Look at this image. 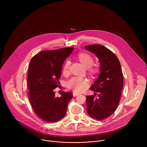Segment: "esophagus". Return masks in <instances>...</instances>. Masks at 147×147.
<instances>
[{
    "label": "esophagus",
    "instance_id": "obj_1",
    "mask_svg": "<svg viewBox=\"0 0 147 147\" xmlns=\"http://www.w3.org/2000/svg\"><path fill=\"white\" fill-rule=\"evenodd\" d=\"M80 94L78 93H75V92H74L73 93V96H79Z\"/></svg>",
    "mask_w": 147,
    "mask_h": 147
}]
</instances>
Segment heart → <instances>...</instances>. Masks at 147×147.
Segmentation results:
<instances>
[{
    "mask_svg": "<svg viewBox=\"0 0 147 147\" xmlns=\"http://www.w3.org/2000/svg\"><path fill=\"white\" fill-rule=\"evenodd\" d=\"M78 58L80 62L85 67L88 68L89 72L94 74L97 72V68L92 65L94 62V59L92 55L87 53H80L78 55ZM71 61L69 59L66 60L63 67V74L67 76L69 73ZM88 84L87 80L82 77H74L67 82V87L75 91V92H80L83 91Z\"/></svg>",
    "mask_w": 147,
    "mask_h": 147,
    "instance_id": "1",
    "label": "heart"
}]
</instances>
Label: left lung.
<instances>
[{
  "label": "left lung",
  "instance_id": "1",
  "mask_svg": "<svg viewBox=\"0 0 147 147\" xmlns=\"http://www.w3.org/2000/svg\"><path fill=\"white\" fill-rule=\"evenodd\" d=\"M85 48L96 55L101 65L100 75L90 88L95 93L86 96L87 113L101 121L111 115L118 106L123 85V73L117 57L104 46L92 45Z\"/></svg>",
  "mask_w": 147,
  "mask_h": 147
}]
</instances>
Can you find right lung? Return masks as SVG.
I'll return each instance as SVG.
<instances>
[{"label":"right lung","instance_id":"add662e5","mask_svg":"<svg viewBox=\"0 0 147 147\" xmlns=\"http://www.w3.org/2000/svg\"><path fill=\"white\" fill-rule=\"evenodd\" d=\"M74 47L41 51L31 59L28 69V97L32 108L42 120L57 122L65 116L73 94L61 92L56 97L54 89L59 86L62 64Z\"/></svg>","mask_w":147,"mask_h":147}]
</instances>
